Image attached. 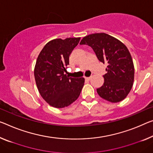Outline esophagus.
I'll return each instance as SVG.
<instances>
[{"mask_svg":"<svg viewBox=\"0 0 153 153\" xmlns=\"http://www.w3.org/2000/svg\"><path fill=\"white\" fill-rule=\"evenodd\" d=\"M85 79L87 80V81H90L91 79V77H85Z\"/></svg>","mask_w":153,"mask_h":153,"instance_id":"obj_1","label":"esophagus"}]
</instances>
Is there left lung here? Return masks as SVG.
<instances>
[{
	"instance_id": "left-lung-1",
	"label": "left lung",
	"mask_w": 153,
	"mask_h": 153,
	"mask_svg": "<svg viewBox=\"0 0 153 153\" xmlns=\"http://www.w3.org/2000/svg\"><path fill=\"white\" fill-rule=\"evenodd\" d=\"M80 44L88 45L94 51L100 62L107 63L104 83L97 93L111 102L124 100L130 92L134 80V65L128 48L120 41L100 33L84 37Z\"/></svg>"
}]
</instances>
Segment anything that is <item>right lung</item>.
<instances>
[{
    "instance_id": "right-lung-1",
    "label": "right lung",
    "mask_w": 153,
    "mask_h": 153,
    "mask_svg": "<svg viewBox=\"0 0 153 153\" xmlns=\"http://www.w3.org/2000/svg\"><path fill=\"white\" fill-rule=\"evenodd\" d=\"M80 37L55 39L47 43L37 59L34 76L39 92L49 105L68 107L79 98L85 79L68 77L69 57Z\"/></svg>"
}]
</instances>
